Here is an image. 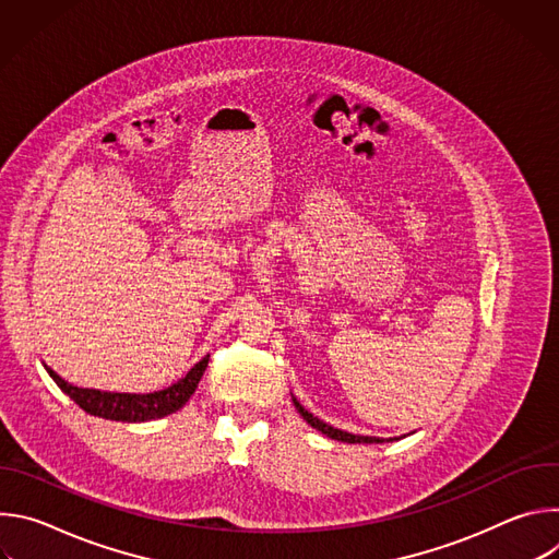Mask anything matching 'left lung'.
<instances>
[{
    "label": "left lung",
    "instance_id": "1",
    "mask_svg": "<svg viewBox=\"0 0 559 559\" xmlns=\"http://www.w3.org/2000/svg\"><path fill=\"white\" fill-rule=\"evenodd\" d=\"M294 405H296V409H298V414L307 420V425H311L313 429H318L321 433H325L328 438H332V440H338V442H349V444H360V442H365V444H376V442H384L382 438H371V436H354V433H347V431H341V429H334V427H330V425H325L323 420H318L316 416H311L298 401L294 397Z\"/></svg>",
    "mask_w": 559,
    "mask_h": 559
}]
</instances>
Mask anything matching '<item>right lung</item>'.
Here are the masks:
<instances>
[{
    "label": "right lung",
    "mask_w": 559,
    "mask_h": 559,
    "mask_svg": "<svg viewBox=\"0 0 559 559\" xmlns=\"http://www.w3.org/2000/svg\"><path fill=\"white\" fill-rule=\"evenodd\" d=\"M207 358L199 360L179 382H175L168 389L154 391V393H110L99 389H79L70 382H66L61 376H57L50 367L46 371L57 382V386L70 395L72 401L82 407L91 416H99L106 420H119V423H145L170 416L179 412L194 393L205 367Z\"/></svg>",
    "instance_id": "1"
}]
</instances>
